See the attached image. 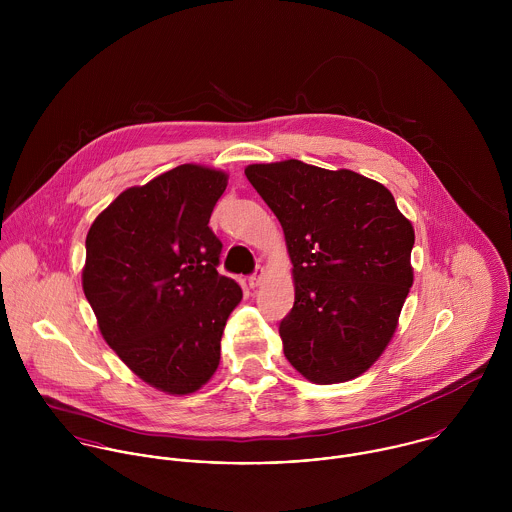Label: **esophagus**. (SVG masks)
<instances>
[{
	"label": "esophagus",
	"mask_w": 512,
	"mask_h": 512,
	"mask_svg": "<svg viewBox=\"0 0 512 512\" xmlns=\"http://www.w3.org/2000/svg\"><path fill=\"white\" fill-rule=\"evenodd\" d=\"M264 276H266V270H264V268H258V270L248 278V286H250L252 290H256V288L262 284Z\"/></svg>",
	"instance_id": "1"
}]
</instances>
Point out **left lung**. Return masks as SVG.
I'll list each match as a JSON object with an SVG mask.
<instances>
[{
  "instance_id": "left-lung-1",
  "label": "left lung",
  "mask_w": 512,
  "mask_h": 512,
  "mask_svg": "<svg viewBox=\"0 0 512 512\" xmlns=\"http://www.w3.org/2000/svg\"><path fill=\"white\" fill-rule=\"evenodd\" d=\"M248 181L280 220L295 301L284 355L313 384L361 376L392 341L414 284V226L392 193L351 169L252 163Z\"/></svg>"
}]
</instances>
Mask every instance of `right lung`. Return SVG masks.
<instances>
[{
  "mask_svg": "<svg viewBox=\"0 0 512 512\" xmlns=\"http://www.w3.org/2000/svg\"><path fill=\"white\" fill-rule=\"evenodd\" d=\"M228 173L185 163L122 191L90 224L82 290L100 335L138 378L171 396L217 372L242 288L217 272L209 228Z\"/></svg>",
  "mask_w": 512,
  "mask_h": 512,
  "instance_id": "1",
  "label": "right lung"
}]
</instances>
